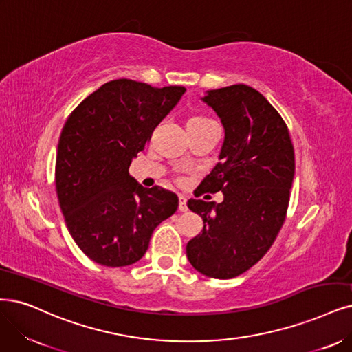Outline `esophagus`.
Returning <instances> with one entry per match:
<instances>
[{"instance_id": "34e87169", "label": "esophagus", "mask_w": 352, "mask_h": 352, "mask_svg": "<svg viewBox=\"0 0 352 352\" xmlns=\"http://www.w3.org/2000/svg\"><path fill=\"white\" fill-rule=\"evenodd\" d=\"M178 210L179 212H187L188 207H187V199L184 196H179L178 197Z\"/></svg>"}]
</instances>
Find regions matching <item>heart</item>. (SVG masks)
Listing matches in <instances>:
<instances>
[{
	"label": "heart",
	"instance_id": "heart-1",
	"mask_svg": "<svg viewBox=\"0 0 352 352\" xmlns=\"http://www.w3.org/2000/svg\"><path fill=\"white\" fill-rule=\"evenodd\" d=\"M210 123H213V122L209 120V119H206V117H203V116H190L187 119L186 127H187V130H192V129H199V127L207 126Z\"/></svg>",
	"mask_w": 352,
	"mask_h": 352
}]
</instances>
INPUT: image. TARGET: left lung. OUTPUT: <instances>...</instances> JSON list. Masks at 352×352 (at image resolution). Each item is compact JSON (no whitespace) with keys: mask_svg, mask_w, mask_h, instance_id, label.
Returning a JSON list of instances; mask_svg holds the SVG:
<instances>
[{"mask_svg":"<svg viewBox=\"0 0 352 352\" xmlns=\"http://www.w3.org/2000/svg\"><path fill=\"white\" fill-rule=\"evenodd\" d=\"M201 100L219 116L225 140L199 196L222 191L223 201L188 200L204 226L187 243V258L201 274L228 280L255 265L274 243L290 201L294 148L283 117L252 87L210 89Z\"/></svg>","mask_w":352,"mask_h":352,"instance_id":"8db88e82","label":"left lung"}]
</instances>
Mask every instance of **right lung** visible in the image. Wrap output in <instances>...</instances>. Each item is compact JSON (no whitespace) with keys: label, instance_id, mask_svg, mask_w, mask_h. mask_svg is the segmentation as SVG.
Segmentation results:
<instances>
[{"label":"right lung","instance_id":"obj_1","mask_svg":"<svg viewBox=\"0 0 352 352\" xmlns=\"http://www.w3.org/2000/svg\"><path fill=\"white\" fill-rule=\"evenodd\" d=\"M184 93V87L155 88L122 78L89 94L65 123L56 194L71 236L94 263L135 264L155 228L175 213L177 194L142 187L129 166Z\"/></svg>","mask_w":352,"mask_h":352}]
</instances>
